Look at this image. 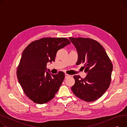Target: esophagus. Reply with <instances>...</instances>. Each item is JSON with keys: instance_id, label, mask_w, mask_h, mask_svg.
<instances>
[{"instance_id": "obj_1", "label": "esophagus", "mask_w": 127, "mask_h": 127, "mask_svg": "<svg viewBox=\"0 0 127 127\" xmlns=\"http://www.w3.org/2000/svg\"><path fill=\"white\" fill-rule=\"evenodd\" d=\"M65 78H68V77H70V75L68 74H67V73H65Z\"/></svg>"}]
</instances>
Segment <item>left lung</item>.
I'll use <instances>...</instances> for the list:
<instances>
[{"mask_svg": "<svg viewBox=\"0 0 127 127\" xmlns=\"http://www.w3.org/2000/svg\"><path fill=\"white\" fill-rule=\"evenodd\" d=\"M78 54L76 65L84 64L86 77L75 75L71 87L74 95L87 102L97 100L109 88L113 65L104 48L97 41L88 38L69 37Z\"/></svg>", "mask_w": 127, "mask_h": 127, "instance_id": "obj_1", "label": "left lung"}]
</instances>
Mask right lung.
Here are the masks:
<instances>
[{
  "label": "right lung",
  "mask_w": 127,
  "mask_h": 127,
  "mask_svg": "<svg viewBox=\"0 0 127 127\" xmlns=\"http://www.w3.org/2000/svg\"><path fill=\"white\" fill-rule=\"evenodd\" d=\"M70 43L65 38H42L32 41L24 49L17 77L25 95L32 102L43 104L55 97L65 73L59 71L50 75L46 71V65L55 61L58 50Z\"/></svg>",
  "instance_id": "add662e5"
}]
</instances>
